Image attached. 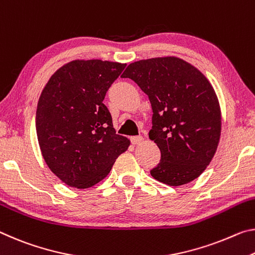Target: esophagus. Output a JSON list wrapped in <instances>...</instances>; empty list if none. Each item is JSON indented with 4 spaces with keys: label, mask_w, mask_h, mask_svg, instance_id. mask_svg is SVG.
Here are the masks:
<instances>
[{
    "label": "esophagus",
    "mask_w": 255,
    "mask_h": 255,
    "mask_svg": "<svg viewBox=\"0 0 255 255\" xmlns=\"http://www.w3.org/2000/svg\"><path fill=\"white\" fill-rule=\"evenodd\" d=\"M144 140V138L142 136H134L131 137V143L132 144H140Z\"/></svg>",
    "instance_id": "esophagus-1"
}]
</instances>
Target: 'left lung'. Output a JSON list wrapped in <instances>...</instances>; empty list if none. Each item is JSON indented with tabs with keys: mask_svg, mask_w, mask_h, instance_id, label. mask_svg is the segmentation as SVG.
Segmentation results:
<instances>
[{
	"mask_svg": "<svg viewBox=\"0 0 255 255\" xmlns=\"http://www.w3.org/2000/svg\"><path fill=\"white\" fill-rule=\"evenodd\" d=\"M151 102L148 132L161 151L153 178L170 186L196 179L211 162L221 132L219 101L202 72L176 56L139 60L123 74Z\"/></svg>",
	"mask_w": 255,
	"mask_h": 255,
	"instance_id": "left-lung-1",
	"label": "left lung"
}]
</instances>
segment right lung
Instances as JSON below:
<instances>
[{
    "label": "right lung",
    "instance_id": "obj_1",
    "mask_svg": "<svg viewBox=\"0 0 255 255\" xmlns=\"http://www.w3.org/2000/svg\"><path fill=\"white\" fill-rule=\"evenodd\" d=\"M126 63L74 60L59 68L39 96L36 132L50 170L64 184L90 188L109 175L130 145L116 134L103 100Z\"/></svg>",
    "mask_w": 255,
    "mask_h": 255
}]
</instances>
